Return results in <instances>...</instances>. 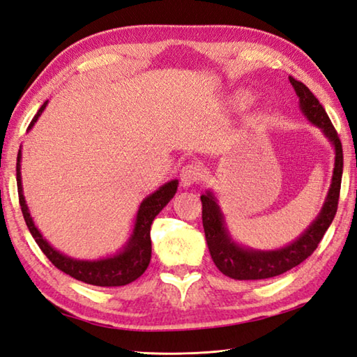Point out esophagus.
Masks as SVG:
<instances>
[{
    "label": "esophagus",
    "mask_w": 357,
    "mask_h": 357,
    "mask_svg": "<svg viewBox=\"0 0 357 357\" xmlns=\"http://www.w3.org/2000/svg\"><path fill=\"white\" fill-rule=\"evenodd\" d=\"M202 178V165L198 162H192L183 167L181 170V184L184 187H190L198 183Z\"/></svg>",
    "instance_id": "obj_1"
}]
</instances>
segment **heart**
Masks as SVG:
<instances>
[{
	"instance_id": "b5f03b06",
	"label": "heart",
	"mask_w": 357,
	"mask_h": 357,
	"mask_svg": "<svg viewBox=\"0 0 357 357\" xmlns=\"http://www.w3.org/2000/svg\"><path fill=\"white\" fill-rule=\"evenodd\" d=\"M248 101H250V96H248V93H245V92L238 93L236 96H233V100H231V102H233L234 105H245Z\"/></svg>"
}]
</instances>
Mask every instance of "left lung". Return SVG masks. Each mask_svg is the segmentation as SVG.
<instances>
[{
	"label": "left lung",
	"mask_w": 357,
	"mask_h": 357,
	"mask_svg": "<svg viewBox=\"0 0 357 357\" xmlns=\"http://www.w3.org/2000/svg\"><path fill=\"white\" fill-rule=\"evenodd\" d=\"M296 95L299 98V107L310 123L317 126L322 133L327 136L335 147V170H333L331 185L327 198H325L321 213L312 222V225L301 236L282 248L261 252V250L245 248L236 244L230 236L225 227L224 215L218 199L211 192L201 196L202 202V225L206 233L207 245L211 259L225 276L238 280H257L268 279L282 275L291 270L296 265L304 262L312 256L319 245L325 231L335 219L337 211V201L340 193V181H342L344 155L342 144L337 136L336 128L333 127L327 112L317 98L310 92V89L293 77H288Z\"/></svg>",
	"instance_id": "left-lung-1"
}]
</instances>
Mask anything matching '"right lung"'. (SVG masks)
<instances>
[{
    "label": "right lung",
    "instance_id": "add662e5",
    "mask_svg": "<svg viewBox=\"0 0 357 357\" xmlns=\"http://www.w3.org/2000/svg\"><path fill=\"white\" fill-rule=\"evenodd\" d=\"M49 101H45L40 110L36 112L33 119L30 121L27 127V132L33 127V124L41 116L45 105ZM17 185H18V196H20V206L24 221L29 227V231L32 233L33 239L36 241L38 247L41 252L49 257V261L55 265L58 270L64 271L75 279L81 280L90 285L96 287H121L133 282L138 279L144 271L147 270L151 257V241H150V227L156 215L161 211L178 190V181H170V183L159 187L155 193L147 196L146 199L141 202L138 215H136L135 229L130 239L127 241L124 248L119 253L110 257H104V259L98 261H79L73 259V257L66 256L59 253L58 250L53 248L47 241L43 238L40 230L36 229L33 224V219L30 216L29 207L22 195V185H21V150L18 151L17 158Z\"/></svg>",
    "mask_w": 357,
    "mask_h": 357
}]
</instances>
